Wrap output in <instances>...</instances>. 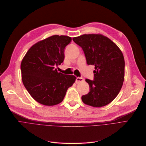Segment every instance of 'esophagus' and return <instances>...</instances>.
<instances>
[{
  "mask_svg": "<svg viewBox=\"0 0 146 146\" xmlns=\"http://www.w3.org/2000/svg\"><path fill=\"white\" fill-rule=\"evenodd\" d=\"M84 80V79L83 78H82V77H76V83H79L81 82H83Z\"/></svg>",
  "mask_w": 146,
  "mask_h": 146,
  "instance_id": "esophagus-1",
  "label": "esophagus"
}]
</instances>
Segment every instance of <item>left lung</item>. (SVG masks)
I'll return each mask as SVG.
<instances>
[{
	"label": "left lung",
	"mask_w": 146,
	"mask_h": 146,
	"mask_svg": "<svg viewBox=\"0 0 146 146\" xmlns=\"http://www.w3.org/2000/svg\"><path fill=\"white\" fill-rule=\"evenodd\" d=\"M84 53L87 63L94 65V80L86 79L90 92L83 102L94 108L111 103L119 93L124 79V59L120 48L101 34H85L73 38Z\"/></svg>",
	"instance_id": "obj_1"
}]
</instances>
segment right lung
Returning <instances> with one entry per match:
<instances>
[{
  "label": "right lung",
  "instance_id": "1",
  "mask_svg": "<svg viewBox=\"0 0 146 146\" xmlns=\"http://www.w3.org/2000/svg\"><path fill=\"white\" fill-rule=\"evenodd\" d=\"M71 40L67 36H52L33 44L23 58V83L38 103L48 106L60 103L75 82L74 76L64 74L55 69V66L63 62L64 48Z\"/></svg>",
  "mask_w": 146,
  "mask_h": 146
}]
</instances>
